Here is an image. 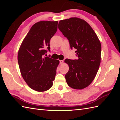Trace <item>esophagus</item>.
<instances>
[{
	"instance_id": "esophagus-1",
	"label": "esophagus",
	"mask_w": 120,
	"mask_h": 120,
	"mask_svg": "<svg viewBox=\"0 0 120 120\" xmlns=\"http://www.w3.org/2000/svg\"><path fill=\"white\" fill-rule=\"evenodd\" d=\"M64 62V60H60V64H62Z\"/></svg>"
}]
</instances>
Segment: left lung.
<instances>
[{
    "label": "left lung",
    "mask_w": 120,
    "mask_h": 120,
    "mask_svg": "<svg viewBox=\"0 0 120 120\" xmlns=\"http://www.w3.org/2000/svg\"><path fill=\"white\" fill-rule=\"evenodd\" d=\"M58 28L68 40L71 48L77 49L78 57L64 60L69 67L65 75L67 84L74 89H84L93 81L99 68L101 42L90 24L79 18L60 20Z\"/></svg>",
    "instance_id": "8db88e82"
}]
</instances>
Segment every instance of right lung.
<instances>
[{"label":"right lung","mask_w":120,"mask_h":120,"mask_svg":"<svg viewBox=\"0 0 120 120\" xmlns=\"http://www.w3.org/2000/svg\"><path fill=\"white\" fill-rule=\"evenodd\" d=\"M57 21H41L32 25L24 38L18 52L17 60L21 75L32 89L44 92L52 86L60 63L57 60L43 57L50 39L56 34Z\"/></svg>","instance_id":"add662e5"}]
</instances>
